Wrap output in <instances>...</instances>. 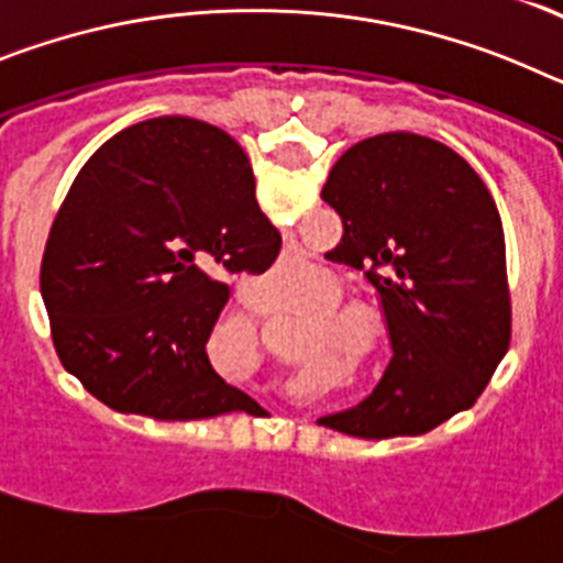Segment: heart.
<instances>
[{"mask_svg":"<svg viewBox=\"0 0 563 563\" xmlns=\"http://www.w3.org/2000/svg\"><path fill=\"white\" fill-rule=\"evenodd\" d=\"M335 278L330 273H318L316 285H312V305L327 307L332 296H335ZM327 321L335 327L330 341L338 352H357V355H363V352L375 350L377 338H380V324H377L375 312L361 305L335 307V310L327 312Z\"/></svg>","mask_w":563,"mask_h":563,"instance_id":"b5f03b06","label":"heart"}]
</instances>
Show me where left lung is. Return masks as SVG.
<instances>
[{
  "label": "left lung",
  "instance_id": "obj_1",
  "mask_svg": "<svg viewBox=\"0 0 563 563\" xmlns=\"http://www.w3.org/2000/svg\"><path fill=\"white\" fill-rule=\"evenodd\" d=\"M321 197L343 222L327 258L375 287L395 357L366 400L318 426L363 440L426 434L474 406L510 343L494 197L454 148L411 132L346 148Z\"/></svg>",
  "mask_w": 563,
  "mask_h": 563
}]
</instances>
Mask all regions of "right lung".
Returning <instances> with one entry per match:
<instances>
[{"instance_id": "add662e5", "label": "right lung", "mask_w": 563, "mask_h": 563, "mask_svg": "<svg viewBox=\"0 0 563 563\" xmlns=\"http://www.w3.org/2000/svg\"><path fill=\"white\" fill-rule=\"evenodd\" d=\"M278 247L231 134L183 114L123 129L84 163L44 247L64 369L123 415L245 409L251 397L217 375L206 343L231 296L222 273H265Z\"/></svg>"}]
</instances>
